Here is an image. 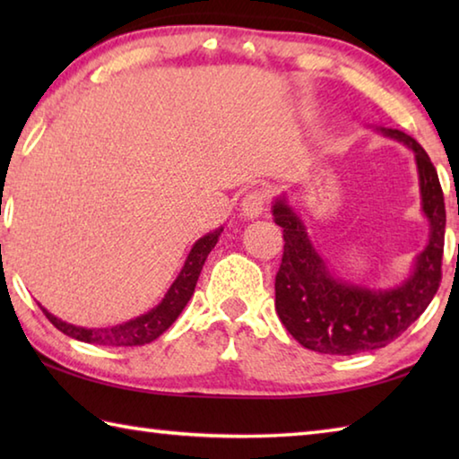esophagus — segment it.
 <instances>
[{
  "label": "esophagus",
  "mask_w": 459,
  "mask_h": 459,
  "mask_svg": "<svg viewBox=\"0 0 459 459\" xmlns=\"http://www.w3.org/2000/svg\"><path fill=\"white\" fill-rule=\"evenodd\" d=\"M267 196L263 190H251L245 194L243 202H240V212H243L245 219H257L263 212H265Z\"/></svg>",
  "instance_id": "esophagus-1"
}]
</instances>
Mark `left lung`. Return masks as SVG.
Wrapping results in <instances>:
<instances>
[{"instance_id": "8db88e82", "label": "left lung", "mask_w": 459, "mask_h": 459, "mask_svg": "<svg viewBox=\"0 0 459 459\" xmlns=\"http://www.w3.org/2000/svg\"><path fill=\"white\" fill-rule=\"evenodd\" d=\"M377 131L413 152L421 212L429 222V240L401 285L370 290L333 277L285 194L271 206L285 240L281 267L275 277L277 316L301 346L322 354L351 356L391 344L425 312L441 281L446 204L437 172L413 137L399 129L377 127Z\"/></svg>"}]
</instances>
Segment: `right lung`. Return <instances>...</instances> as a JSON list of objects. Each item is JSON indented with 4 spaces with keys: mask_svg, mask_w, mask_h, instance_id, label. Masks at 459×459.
I'll list each match as a JSON object with an SVG mask.
<instances>
[{
    "mask_svg": "<svg viewBox=\"0 0 459 459\" xmlns=\"http://www.w3.org/2000/svg\"><path fill=\"white\" fill-rule=\"evenodd\" d=\"M221 232H222V227L208 232V235L198 238L196 243L192 245L182 271L174 279V283L169 285L164 299H161L153 309H150V312L137 316L134 320L123 322L117 325H108V328H82V325L62 322L60 317L52 316L48 309L42 307L40 304L38 306L42 307L46 317H48V320L56 325L62 333H66V336H71L74 340L87 342V344H99V346L150 344V342L160 338L161 333H164L169 325L178 320V316L182 314V309L190 301L194 287H196V281L200 277L202 265H204L208 253H211L214 245L219 243Z\"/></svg>",
    "mask_w": 459,
    "mask_h": 459,
    "instance_id": "obj_1",
    "label": "right lung"
}]
</instances>
